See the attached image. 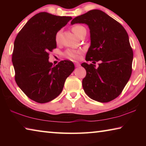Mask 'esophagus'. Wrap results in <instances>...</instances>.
<instances>
[{"instance_id": "esophagus-1", "label": "esophagus", "mask_w": 146, "mask_h": 146, "mask_svg": "<svg viewBox=\"0 0 146 146\" xmlns=\"http://www.w3.org/2000/svg\"><path fill=\"white\" fill-rule=\"evenodd\" d=\"M75 65L76 67H79V66H80V64H79V63H78V62H76V63H75Z\"/></svg>"}]
</instances>
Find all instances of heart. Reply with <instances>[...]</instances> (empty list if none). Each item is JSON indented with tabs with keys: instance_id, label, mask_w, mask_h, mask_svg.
I'll return each mask as SVG.
<instances>
[{
	"instance_id": "obj_1",
	"label": "heart",
	"mask_w": 146,
	"mask_h": 146,
	"mask_svg": "<svg viewBox=\"0 0 146 146\" xmlns=\"http://www.w3.org/2000/svg\"><path fill=\"white\" fill-rule=\"evenodd\" d=\"M86 30L85 28L81 25H75L73 26L72 31L73 33H75L76 36H79V35L82 33L83 31ZM61 35V31H57V33L55 35V40L56 42H58L60 40ZM81 53L80 51H76V50H72V49H68L65 52V55L67 56L68 58L70 59H73V60H76L78 58V54Z\"/></svg>"
}]
</instances>
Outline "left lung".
Returning <instances> with one entry per match:
<instances>
[{"label": "left lung", "mask_w": 146, "mask_h": 146, "mask_svg": "<svg viewBox=\"0 0 146 146\" xmlns=\"http://www.w3.org/2000/svg\"><path fill=\"white\" fill-rule=\"evenodd\" d=\"M86 24L90 29L91 46L84 62L86 75L82 87L89 97L108 102L118 97L132 73L133 52L127 31L121 24L101 10L93 9L72 20L71 24Z\"/></svg>", "instance_id": "left-lung-1"}]
</instances>
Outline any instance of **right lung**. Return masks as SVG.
Segmentation results:
<instances>
[{
	"label": "right lung",
	"mask_w": 146,
	"mask_h": 146,
	"mask_svg": "<svg viewBox=\"0 0 146 146\" xmlns=\"http://www.w3.org/2000/svg\"><path fill=\"white\" fill-rule=\"evenodd\" d=\"M41 12L27 22L14 42L12 62L17 84L30 99L46 103L57 97L75 70L71 60L53 66L49 52L56 48L55 35L71 20Z\"/></svg>",
	"instance_id": "obj_1"
}]
</instances>
